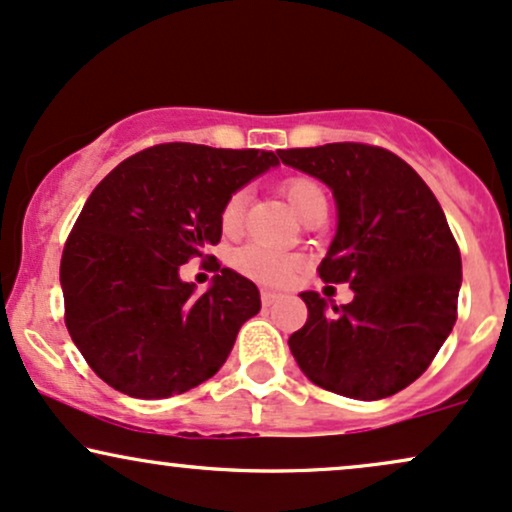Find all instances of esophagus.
Here are the masks:
<instances>
[{
	"mask_svg": "<svg viewBox=\"0 0 512 512\" xmlns=\"http://www.w3.org/2000/svg\"><path fill=\"white\" fill-rule=\"evenodd\" d=\"M260 298H262V305H264V307H269V305H274L276 300L281 298V293H276V291H267V288H264V291L260 293Z\"/></svg>",
	"mask_w": 512,
	"mask_h": 512,
	"instance_id": "obj_1",
	"label": "esophagus"
}]
</instances>
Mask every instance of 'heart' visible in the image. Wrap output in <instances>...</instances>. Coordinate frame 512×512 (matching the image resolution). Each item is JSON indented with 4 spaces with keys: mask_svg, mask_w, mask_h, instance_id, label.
Returning <instances> with one entry per match:
<instances>
[{
    "mask_svg": "<svg viewBox=\"0 0 512 512\" xmlns=\"http://www.w3.org/2000/svg\"><path fill=\"white\" fill-rule=\"evenodd\" d=\"M281 193L300 219H303L305 214L310 212V207H315L317 202H326L324 188L319 186L315 178L307 176H293L288 178V181H283ZM245 207H248V190L245 188L233 190V193L226 197L219 214L224 233L233 236V233L240 231L245 219ZM233 267L252 281L267 283V286H281V283L291 279L295 269H298V260L291 255H283L279 250H269L264 248V245L252 243L236 250V255H233Z\"/></svg>",
    "mask_w": 512,
    "mask_h": 512,
    "instance_id": "heart-1",
    "label": "heart"
}]
</instances>
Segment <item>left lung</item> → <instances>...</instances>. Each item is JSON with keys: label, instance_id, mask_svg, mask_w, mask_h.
<instances>
[{"label": "left lung", "instance_id": "obj_1", "mask_svg": "<svg viewBox=\"0 0 512 512\" xmlns=\"http://www.w3.org/2000/svg\"><path fill=\"white\" fill-rule=\"evenodd\" d=\"M279 157L334 193L338 229L317 272L355 293L331 310L319 293H300L307 322L288 338L295 362L338 396L389 398L422 377L458 319L463 262L446 214L384 147L329 143Z\"/></svg>", "mask_w": 512, "mask_h": 512}]
</instances>
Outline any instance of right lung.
<instances>
[{"label": "right lung", "mask_w": 512, "mask_h": 512, "mask_svg": "<svg viewBox=\"0 0 512 512\" xmlns=\"http://www.w3.org/2000/svg\"><path fill=\"white\" fill-rule=\"evenodd\" d=\"M279 152L164 143L123 159L92 190L61 255L64 322L92 372L133 398L186 393L219 372L260 312L250 279L221 269L194 295L177 269L221 240L233 190Z\"/></svg>", "instance_id": "right-lung-1"}]
</instances>
